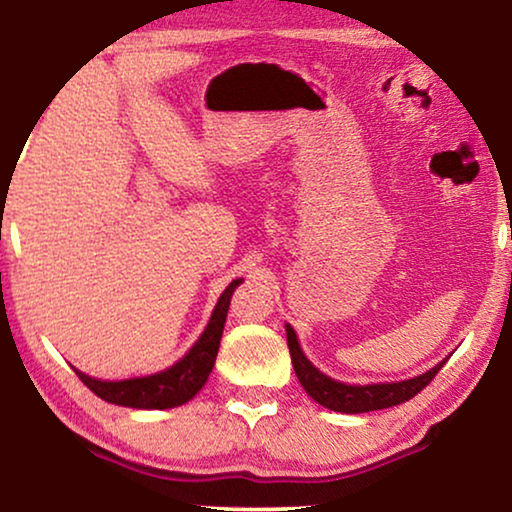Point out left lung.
<instances>
[{
    "label": "left lung",
    "instance_id": "obj_1",
    "mask_svg": "<svg viewBox=\"0 0 512 512\" xmlns=\"http://www.w3.org/2000/svg\"><path fill=\"white\" fill-rule=\"evenodd\" d=\"M286 342H289L291 352V363L293 370H296L300 384L319 405H324L328 410L335 412H347V415H359V412H373V410H384L391 408V405L410 401L412 396H417L426 384H429L443 363H438L436 368H431L429 373L412 377V380L403 382H391V384H342L335 382L324 373H319L317 368L312 366L310 361L305 359V354L300 352L298 338L293 333L291 326H286Z\"/></svg>",
    "mask_w": 512,
    "mask_h": 512
}]
</instances>
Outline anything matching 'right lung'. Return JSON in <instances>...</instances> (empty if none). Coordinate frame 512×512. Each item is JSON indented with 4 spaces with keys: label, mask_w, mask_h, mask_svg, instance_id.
Listing matches in <instances>:
<instances>
[{
    "label": "right lung",
    "mask_w": 512,
    "mask_h": 512,
    "mask_svg": "<svg viewBox=\"0 0 512 512\" xmlns=\"http://www.w3.org/2000/svg\"><path fill=\"white\" fill-rule=\"evenodd\" d=\"M242 279H233L228 284V289L221 293L219 303H216L212 319L205 328V333L200 335V340L195 342L184 359H179L172 368L163 370V373L149 375V377H135V380H121V382H104L95 380L79 373L74 368V373L79 375V380L93 391L95 396H100L102 401L125 405V408H139V410H165V408H177L198 394L202 384L207 382L209 373H212L216 354H219L223 324H226V314L230 305V296H233L235 286H240Z\"/></svg>",
    "instance_id": "right-lung-1"
}]
</instances>
